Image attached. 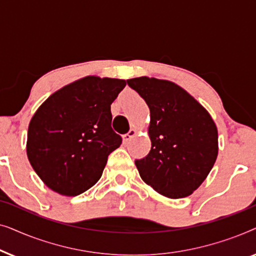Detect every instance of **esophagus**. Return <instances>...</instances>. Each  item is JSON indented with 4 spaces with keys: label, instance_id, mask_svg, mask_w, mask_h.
Listing matches in <instances>:
<instances>
[{
    "label": "esophagus",
    "instance_id": "34e87169",
    "mask_svg": "<svg viewBox=\"0 0 256 256\" xmlns=\"http://www.w3.org/2000/svg\"><path fill=\"white\" fill-rule=\"evenodd\" d=\"M135 135H136V130H134V129H130V130H129V132H127V134H124V142L130 141L132 138H134Z\"/></svg>",
    "mask_w": 256,
    "mask_h": 256
}]
</instances>
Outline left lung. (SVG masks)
Returning a JSON list of instances; mask_svg holds the SVG:
<instances>
[{"label": "left lung", "mask_w": 256, "mask_h": 256, "mask_svg": "<svg viewBox=\"0 0 256 256\" xmlns=\"http://www.w3.org/2000/svg\"><path fill=\"white\" fill-rule=\"evenodd\" d=\"M150 110L152 149L135 160L140 176L169 198L197 190L218 156V130L208 110L176 84L156 78L127 80Z\"/></svg>", "instance_id": "8db88e82"}]
</instances>
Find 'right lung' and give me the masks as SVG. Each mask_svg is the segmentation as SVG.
<instances>
[{
  "mask_svg": "<svg viewBox=\"0 0 256 256\" xmlns=\"http://www.w3.org/2000/svg\"><path fill=\"white\" fill-rule=\"evenodd\" d=\"M122 79L86 76L52 94L28 129L31 166L51 190L78 196L100 180L122 138L112 128L110 104L124 88Z\"/></svg>",
  "mask_w": 256,
  "mask_h": 256,
  "instance_id": "right-lung-1",
  "label": "right lung"
}]
</instances>
